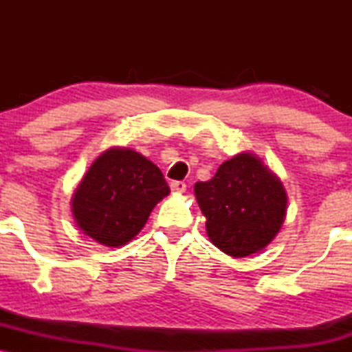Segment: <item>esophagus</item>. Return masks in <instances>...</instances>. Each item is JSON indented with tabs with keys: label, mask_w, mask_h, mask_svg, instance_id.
Here are the masks:
<instances>
[{
	"label": "esophagus",
	"mask_w": 352,
	"mask_h": 352,
	"mask_svg": "<svg viewBox=\"0 0 352 352\" xmlns=\"http://www.w3.org/2000/svg\"><path fill=\"white\" fill-rule=\"evenodd\" d=\"M170 188H172V192L182 193V192H185V190H187V184H185V182L175 180V182H172V184H170Z\"/></svg>",
	"instance_id": "34e87169"
}]
</instances>
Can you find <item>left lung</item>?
<instances>
[{"label": "left lung", "mask_w": 352, "mask_h": 352, "mask_svg": "<svg viewBox=\"0 0 352 352\" xmlns=\"http://www.w3.org/2000/svg\"><path fill=\"white\" fill-rule=\"evenodd\" d=\"M195 197L208 238L230 256L263 250L285 220L283 184L252 153H238L218 167L213 179L197 182Z\"/></svg>", "instance_id": "8db88e82"}]
</instances>
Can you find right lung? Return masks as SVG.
Instances as JSON below:
<instances>
[{"mask_svg":"<svg viewBox=\"0 0 352 352\" xmlns=\"http://www.w3.org/2000/svg\"><path fill=\"white\" fill-rule=\"evenodd\" d=\"M162 172L131 148H109L91 165L72 197V213L86 235L106 246L131 241L168 195Z\"/></svg>","mask_w":352,"mask_h":352,"instance_id":"add662e5","label":"right lung"}]
</instances>
